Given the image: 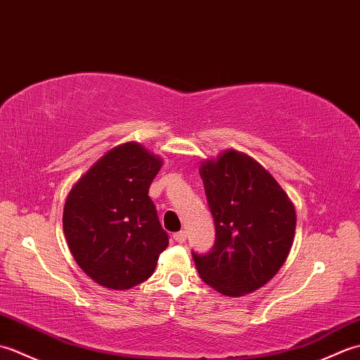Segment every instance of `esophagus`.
I'll use <instances>...</instances> for the list:
<instances>
[{"label":"esophagus","mask_w":360,"mask_h":360,"mask_svg":"<svg viewBox=\"0 0 360 360\" xmlns=\"http://www.w3.org/2000/svg\"><path fill=\"white\" fill-rule=\"evenodd\" d=\"M173 238H174V241H176V243L182 244V243H186L187 233H186V231H179V232H176V233L173 235Z\"/></svg>","instance_id":"1"}]
</instances>
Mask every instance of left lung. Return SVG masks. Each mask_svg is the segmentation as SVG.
<instances>
[{
  "instance_id": "1",
  "label": "left lung",
  "mask_w": 360,
  "mask_h": 360,
  "mask_svg": "<svg viewBox=\"0 0 360 360\" xmlns=\"http://www.w3.org/2000/svg\"><path fill=\"white\" fill-rule=\"evenodd\" d=\"M200 174L217 238L207 254L192 252L198 274L224 295L254 292L286 262L295 233L294 204L264 167L240 151L204 160Z\"/></svg>"
}]
</instances>
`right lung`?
<instances>
[{
	"label": "right lung",
	"instance_id": "1",
	"mask_svg": "<svg viewBox=\"0 0 360 360\" xmlns=\"http://www.w3.org/2000/svg\"><path fill=\"white\" fill-rule=\"evenodd\" d=\"M162 159L127 142L102 156L75 182L63 209V231L89 278L114 290L151 277L168 246L148 188Z\"/></svg>",
	"mask_w": 360,
	"mask_h": 360
}]
</instances>
